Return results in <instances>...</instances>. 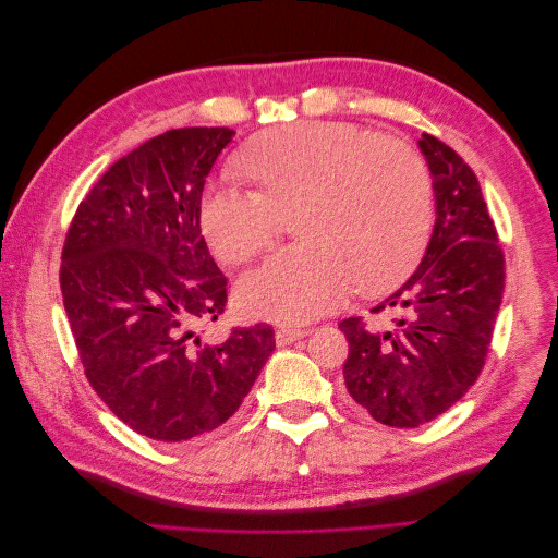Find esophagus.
Listing matches in <instances>:
<instances>
[{
	"label": "esophagus",
	"mask_w": 558,
	"mask_h": 558,
	"mask_svg": "<svg viewBox=\"0 0 558 558\" xmlns=\"http://www.w3.org/2000/svg\"><path fill=\"white\" fill-rule=\"evenodd\" d=\"M310 335V330H300V328H279L277 332H275V340H277V344L279 347H286V344H293V342H298L300 337H307Z\"/></svg>",
	"instance_id": "obj_1"
}]
</instances>
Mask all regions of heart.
<instances>
[{"instance_id":"1","label":"heart","mask_w":558,"mask_h":558,"mask_svg":"<svg viewBox=\"0 0 558 558\" xmlns=\"http://www.w3.org/2000/svg\"><path fill=\"white\" fill-rule=\"evenodd\" d=\"M256 191L211 185L199 228L214 256L240 265L275 244L295 218L298 246L238 283L246 316L305 324L353 289L384 293L410 275L426 246L433 191L424 160L398 140L353 123L302 121L267 130L242 156Z\"/></svg>"}]
</instances>
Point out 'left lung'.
<instances>
[{
  "label": "left lung",
  "instance_id": "8db88e82",
  "mask_svg": "<svg viewBox=\"0 0 558 558\" xmlns=\"http://www.w3.org/2000/svg\"><path fill=\"white\" fill-rule=\"evenodd\" d=\"M418 148L433 177L435 228L416 272L373 314L393 326L373 330L344 318V386L375 421L416 428L447 412L477 381L505 289V258L480 181L433 134Z\"/></svg>",
  "mask_w": 558,
  "mask_h": 558
}]
</instances>
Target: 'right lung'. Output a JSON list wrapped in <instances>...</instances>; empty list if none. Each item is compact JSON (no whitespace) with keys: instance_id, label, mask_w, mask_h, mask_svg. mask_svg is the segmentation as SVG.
I'll return each mask as SVG.
<instances>
[{"instance_id":"add662e5","label":"right lung","mask_w":558,"mask_h":558,"mask_svg":"<svg viewBox=\"0 0 558 558\" xmlns=\"http://www.w3.org/2000/svg\"><path fill=\"white\" fill-rule=\"evenodd\" d=\"M230 128H179L113 162L66 230L60 289L95 393L140 435L189 442L240 410L275 330L234 328L202 342L223 314L228 279L199 230V199Z\"/></svg>"}]
</instances>
